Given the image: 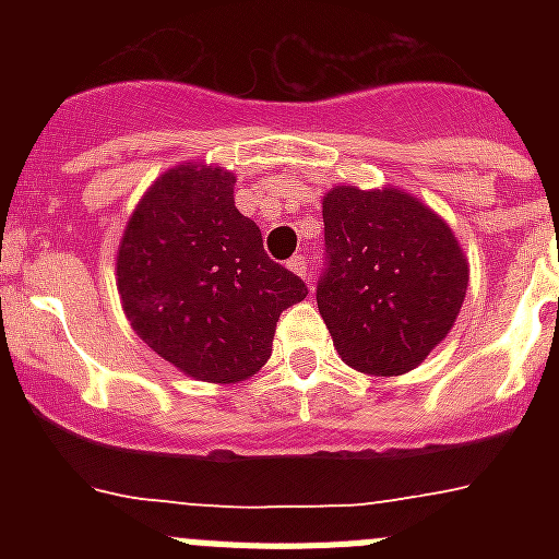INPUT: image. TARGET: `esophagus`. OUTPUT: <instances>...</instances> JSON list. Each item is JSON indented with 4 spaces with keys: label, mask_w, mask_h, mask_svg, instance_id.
Returning a JSON list of instances; mask_svg holds the SVG:
<instances>
[{
    "label": "esophagus",
    "mask_w": 559,
    "mask_h": 559,
    "mask_svg": "<svg viewBox=\"0 0 559 559\" xmlns=\"http://www.w3.org/2000/svg\"><path fill=\"white\" fill-rule=\"evenodd\" d=\"M288 269L294 271L296 276H302V280H308V285H310V269H308V257H305V254H296V257H290V260H288Z\"/></svg>",
    "instance_id": "1"
}]
</instances>
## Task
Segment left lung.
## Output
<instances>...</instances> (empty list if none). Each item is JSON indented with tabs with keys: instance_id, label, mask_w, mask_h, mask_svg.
Instances as JSON below:
<instances>
[{
	"instance_id": "8db88e82",
	"label": "left lung",
	"mask_w": 559,
	"mask_h": 559,
	"mask_svg": "<svg viewBox=\"0 0 559 559\" xmlns=\"http://www.w3.org/2000/svg\"><path fill=\"white\" fill-rule=\"evenodd\" d=\"M324 269L316 302L347 367L403 374L445 338L467 294L451 226L400 190L324 195Z\"/></svg>"
}]
</instances>
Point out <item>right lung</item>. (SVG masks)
Masks as SVG:
<instances>
[{"mask_svg": "<svg viewBox=\"0 0 559 559\" xmlns=\"http://www.w3.org/2000/svg\"><path fill=\"white\" fill-rule=\"evenodd\" d=\"M117 288L147 347L210 383L263 367L280 313L308 296L237 212L235 176L204 165L173 167L147 190L122 235Z\"/></svg>", "mask_w": 559, "mask_h": 559, "instance_id": "right-lung-1", "label": "right lung"}]
</instances>
